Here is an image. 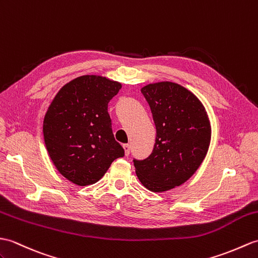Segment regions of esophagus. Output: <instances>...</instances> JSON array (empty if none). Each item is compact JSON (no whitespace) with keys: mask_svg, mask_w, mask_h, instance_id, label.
I'll return each mask as SVG.
<instances>
[{"mask_svg":"<svg viewBox=\"0 0 258 258\" xmlns=\"http://www.w3.org/2000/svg\"><path fill=\"white\" fill-rule=\"evenodd\" d=\"M123 149H124V155H125V156H128V155H130V149H131L128 144H124Z\"/></svg>","mask_w":258,"mask_h":258,"instance_id":"esophagus-1","label":"esophagus"}]
</instances>
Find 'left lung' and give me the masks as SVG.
Here are the masks:
<instances>
[{"label":"left lung","mask_w":258,"mask_h":258,"mask_svg":"<svg viewBox=\"0 0 258 258\" xmlns=\"http://www.w3.org/2000/svg\"><path fill=\"white\" fill-rule=\"evenodd\" d=\"M141 92L151 106L156 143L151 156L134 160L141 183L164 192L194 176L211 142V123L202 102L188 89L170 81L149 83Z\"/></svg>","instance_id":"1"}]
</instances>
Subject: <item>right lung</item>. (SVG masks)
<instances>
[{"mask_svg": "<svg viewBox=\"0 0 258 258\" xmlns=\"http://www.w3.org/2000/svg\"><path fill=\"white\" fill-rule=\"evenodd\" d=\"M122 83L85 75L66 83L47 109L43 123L48 155L57 170L77 185L93 184L113 160L123 157L115 141L107 104Z\"/></svg>", "mask_w": 258, "mask_h": 258, "instance_id": "1", "label": "right lung"}]
</instances>
